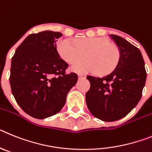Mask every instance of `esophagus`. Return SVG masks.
<instances>
[{"label": "esophagus", "mask_w": 152, "mask_h": 152, "mask_svg": "<svg viewBox=\"0 0 152 152\" xmlns=\"http://www.w3.org/2000/svg\"><path fill=\"white\" fill-rule=\"evenodd\" d=\"M78 77H79V80H84V79H86V76L82 74H79Z\"/></svg>", "instance_id": "1"}]
</instances>
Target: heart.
<instances>
[{
    "instance_id": "b5f03b06",
    "label": "heart",
    "mask_w": 152,
    "mask_h": 152,
    "mask_svg": "<svg viewBox=\"0 0 152 152\" xmlns=\"http://www.w3.org/2000/svg\"><path fill=\"white\" fill-rule=\"evenodd\" d=\"M57 51L62 59L70 64L87 55L88 61H77L71 66L78 73L109 74L118 66L121 57L118 46L107 38L99 37L80 38L75 42L63 38L57 43Z\"/></svg>"
}]
</instances>
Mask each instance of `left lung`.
I'll return each mask as SVG.
<instances>
[{
	"label": "left lung",
	"instance_id": "obj_1",
	"mask_svg": "<svg viewBox=\"0 0 152 152\" xmlns=\"http://www.w3.org/2000/svg\"><path fill=\"white\" fill-rule=\"evenodd\" d=\"M110 37L120 50L118 66L103 77H86L90 82L86 94L88 109L96 118L105 122L121 119L136 106L147 76L141 51L121 37Z\"/></svg>",
	"mask_w": 152,
	"mask_h": 152
}]
</instances>
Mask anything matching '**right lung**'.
Segmentation results:
<instances>
[{"label":"right lung","mask_w":152,"mask_h":152,"mask_svg":"<svg viewBox=\"0 0 152 152\" xmlns=\"http://www.w3.org/2000/svg\"><path fill=\"white\" fill-rule=\"evenodd\" d=\"M60 32L46 30L30 34L11 60L10 84L20 107L34 118L56 115L64 106L77 74L66 73L68 64L56 50Z\"/></svg>","instance_id":"add662e5"}]
</instances>
